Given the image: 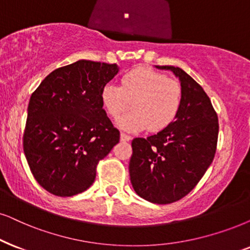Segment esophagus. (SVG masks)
Wrapping results in <instances>:
<instances>
[{
  "mask_svg": "<svg viewBox=\"0 0 250 250\" xmlns=\"http://www.w3.org/2000/svg\"><path fill=\"white\" fill-rule=\"evenodd\" d=\"M120 138H121V141L123 142H129L131 140L130 136H128L127 134H123V132H121V135H120Z\"/></svg>",
  "mask_w": 250,
  "mask_h": 250,
  "instance_id": "1",
  "label": "esophagus"
}]
</instances>
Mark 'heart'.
Returning a JSON list of instances; mask_svg holds the SVG:
<instances>
[{"instance_id": "1", "label": "heart", "mask_w": 250, "mask_h": 250, "mask_svg": "<svg viewBox=\"0 0 250 250\" xmlns=\"http://www.w3.org/2000/svg\"><path fill=\"white\" fill-rule=\"evenodd\" d=\"M100 100L112 119L130 107L134 110L118 121L123 130L136 132L148 128L162 131L173 123L182 104V88L176 81L148 68H136L121 78V86L106 84Z\"/></svg>"}]
</instances>
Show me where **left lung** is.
Masks as SVG:
<instances>
[{
	"mask_svg": "<svg viewBox=\"0 0 250 250\" xmlns=\"http://www.w3.org/2000/svg\"><path fill=\"white\" fill-rule=\"evenodd\" d=\"M179 78L182 104L173 123L147 138L132 140L129 163L136 194L168 204L189 194L209 168L217 148L218 116L210 98L181 68L156 65Z\"/></svg>",
	"mask_w": 250,
	"mask_h": 250,
	"instance_id": "left-lung-1",
	"label": "left lung"
}]
</instances>
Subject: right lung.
Listing matches in <instances>:
<instances>
[{
	"instance_id": "1",
	"label": "right lung",
	"mask_w": 250,
	"mask_h": 250,
	"mask_svg": "<svg viewBox=\"0 0 250 250\" xmlns=\"http://www.w3.org/2000/svg\"><path fill=\"white\" fill-rule=\"evenodd\" d=\"M118 72V64L80 60L50 72L31 96L24 153L34 179L50 194L86 190L97 164L119 143L100 100Z\"/></svg>"
}]
</instances>
